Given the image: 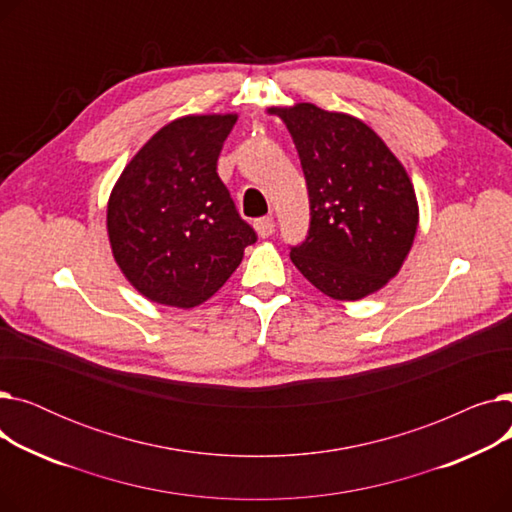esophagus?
<instances>
[{"instance_id": "1", "label": "esophagus", "mask_w": 512, "mask_h": 512, "mask_svg": "<svg viewBox=\"0 0 512 512\" xmlns=\"http://www.w3.org/2000/svg\"><path fill=\"white\" fill-rule=\"evenodd\" d=\"M253 226H255V232H257V236H259V238L272 236V234H274V228H276L274 218H259Z\"/></svg>"}]
</instances>
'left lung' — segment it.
Masks as SVG:
<instances>
[{"label":"left lung","instance_id":"8db88e82","mask_svg":"<svg viewBox=\"0 0 512 512\" xmlns=\"http://www.w3.org/2000/svg\"><path fill=\"white\" fill-rule=\"evenodd\" d=\"M299 151L311 226L290 251L297 270L330 299L382 290L405 263L419 226L413 182L363 120L315 103L272 105Z\"/></svg>","mask_w":512,"mask_h":512}]
</instances>
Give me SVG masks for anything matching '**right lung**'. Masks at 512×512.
Segmentation results:
<instances>
[{"label":"right lung","mask_w":512,"mask_h":512,"mask_svg":"<svg viewBox=\"0 0 512 512\" xmlns=\"http://www.w3.org/2000/svg\"><path fill=\"white\" fill-rule=\"evenodd\" d=\"M236 120L238 114L172 120L134 153L112 188L105 220L112 255L151 303H205L257 240L215 172Z\"/></svg>","instance_id":"1"}]
</instances>
